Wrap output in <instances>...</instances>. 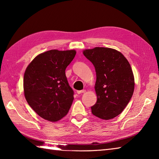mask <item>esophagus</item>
Here are the masks:
<instances>
[{
  "label": "esophagus",
  "instance_id": "obj_1",
  "mask_svg": "<svg viewBox=\"0 0 159 159\" xmlns=\"http://www.w3.org/2000/svg\"><path fill=\"white\" fill-rule=\"evenodd\" d=\"M77 93L78 94H80V93H85V90H80V91H77Z\"/></svg>",
  "mask_w": 159,
  "mask_h": 159
}]
</instances>
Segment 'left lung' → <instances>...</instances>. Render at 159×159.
<instances>
[{"label":"left lung","mask_w":159,"mask_h":159,"mask_svg":"<svg viewBox=\"0 0 159 159\" xmlns=\"http://www.w3.org/2000/svg\"><path fill=\"white\" fill-rule=\"evenodd\" d=\"M83 55L95 67L97 102L92 113L111 120L122 112L133 96L134 79L129 62L117 50L104 47L87 49Z\"/></svg>","instance_id":"left-lung-1"}]
</instances>
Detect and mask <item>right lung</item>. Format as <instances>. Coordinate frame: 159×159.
Returning a JSON list of instances; mask_svg holds the SVG:
<instances>
[{"mask_svg":"<svg viewBox=\"0 0 159 159\" xmlns=\"http://www.w3.org/2000/svg\"><path fill=\"white\" fill-rule=\"evenodd\" d=\"M76 50H50L30 63L24 75V93L29 106L42 117L57 121L68 113L74 100L66 69Z\"/></svg>","mask_w":159,"mask_h":159,"instance_id":"obj_1","label":"right lung"}]
</instances>
